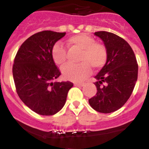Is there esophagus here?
<instances>
[{
  "label": "esophagus",
  "instance_id": "esophagus-1",
  "mask_svg": "<svg viewBox=\"0 0 149 149\" xmlns=\"http://www.w3.org/2000/svg\"><path fill=\"white\" fill-rule=\"evenodd\" d=\"M84 85V83H76V84H74V86H83Z\"/></svg>",
  "mask_w": 149,
  "mask_h": 149
}]
</instances>
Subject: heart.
Listing matches in <instances>:
<instances>
[{
    "mask_svg": "<svg viewBox=\"0 0 149 149\" xmlns=\"http://www.w3.org/2000/svg\"><path fill=\"white\" fill-rule=\"evenodd\" d=\"M71 49L80 51L77 65L67 64L61 69L64 78L78 82L85 79L91 72V67L100 69L107 62L108 52L103 43L95 42V38L86 34H79L70 37L66 40ZM51 55L56 65H63L66 61V51L64 46L57 43L52 46Z\"/></svg>",
    "mask_w": 149,
    "mask_h": 149,
    "instance_id": "heart-1",
    "label": "heart"
}]
</instances>
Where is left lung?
Wrapping results in <instances>:
<instances>
[{
  "mask_svg": "<svg viewBox=\"0 0 149 149\" xmlns=\"http://www.w3.org/2000/svg\"><path fill=\"white\" fill-rule=\"evenodd\" d=\"M95 35L104 43L108 59L95 77L97 91L88 103L98 112H114L130 97L137 80L138 64L132 47L123 38L105 31Z\"/></svg>",
  "mask_w": 149,
  "mask_h": 149,
  "instance_id": "obj_1",
  "label": "left lung"
}]
</instances>
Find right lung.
<instances>
[{
    "label": "right lung",
    "mask_w": 149,
    "mask_h": 149,
    "mask_svg": "<svg viewBox=\"0 0 149 149\" xmlns=\"http://www.w3.org/2000/svg\"><path fill=\"white\" fill-rule=\"evenodd\" d=\"M65 32L42 31L22 43L12 66L16 91L23 103L41 115H53L65 105L70 81L53 82L61 74L51 50Z\"/></svg>",
    "instance_id": "obj_1"
}]
</instances>
